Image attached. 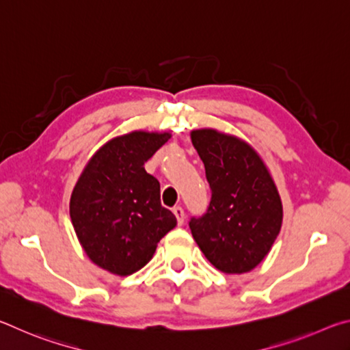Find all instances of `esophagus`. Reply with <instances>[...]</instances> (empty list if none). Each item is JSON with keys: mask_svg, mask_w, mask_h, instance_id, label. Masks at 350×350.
<instances>
[{"mask_svg": "<svg viewBox=\"0 0 350 350\" xmlns=\"http://www.w3.org/2000/svg\"><path fill=\"white\" fill-rule=\"evenodd\" d=\"M173 213H174V216H176V219H177V224L182 225L183 221H185V213H183L182 206H174Z\"/></svg>", "mask_w": 350, "mask_h": 350, "instance_id": "esophagus-1", "label": "esophagus"}]
</instances>
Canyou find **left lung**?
Here are the masks:
<instances>
[{
	"label": "left lung",
	"instance_id": "obj_1",
	"mask_svg": "<svg viewBox=\"0 0 350 350\" xmlns=\"http://www.w3.org/2000/svg\"><path fill=\"white\" fill-rule=\"evenodd\" d=\"M193 146L211 188L205 215L189 221L200 252L217 270L241 275L267 256L282 224V202L254 148L213 128L193 129Z\"/></svg>",
	"mask_w": 350,
	"mask_h": 350
}]
</instances>
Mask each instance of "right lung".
Returning a JSON list of instances; mask_svg holds the SVG:
<instances>
[{"instance_id":"obj_1","label":"right lung","mask_w":350,"mask_h":350,"mask_svg":"<svg viewBox=\"0 0 350 350\" xmlns=\"http://www.w3.org/2000/svg\"><path fill=\"white\" fill-rule=\"evenodd\" d=\"M170 133L131 131L92 154L70 194L69 215L83 250L100 269L128 276L150 262L176 216L161 204V183L145 162Z\"/></svg>"}]
</instances>
